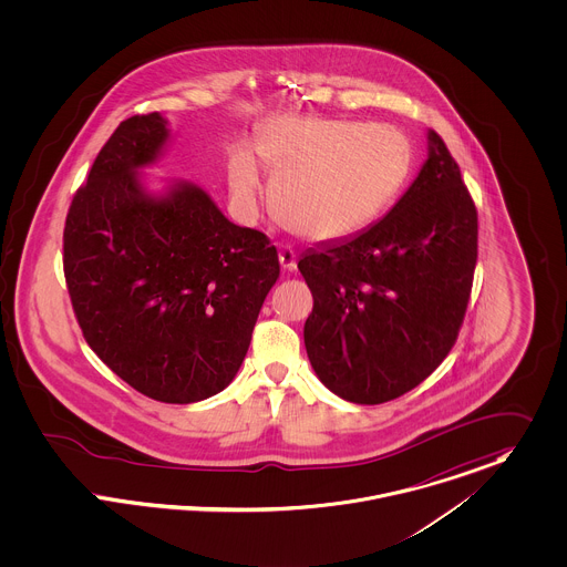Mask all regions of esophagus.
<instances>
[{
	"mask_svg": "<svg viewBox=\"0 0 567 567\" xmlns=\"http://www.w3.org/2000/svg\"><path fill=\"white\" fill-rule=\"evenodd\" d=\"M280 265L285 271H293L298 267V254L291 246L280 248Z\"/></svg>",
	"mask_w": 567,
	"mask_h": 567,
	"instance_id": "34e87169",
	"label": "esophagus"
}]
</instances>
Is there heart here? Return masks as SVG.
<instances>
[{"mask_svg":"<svg viewBox=\"0 0 567 567\" xmlns=\"http://www.w3.org/2000/svg\"><path fill=\"white\" fill-rule=\"evenodd\" d=\"M254 150L276 174L280 221L313 241H341L370 228L400 195L413 163L411 143L398 127L323 117L276 120L258 130ZM228 181L246 208L265 193L246 150L230 156Z\"/></svg>","mask_w":567,"mask_h":567,"instance_id":"b5f03b06","label":"heart"}]
</instances>
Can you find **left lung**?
<instances>
[{
	"instance_id": "8db88e82",
	"label": "left lung",
	"mask_w": 567,
	"mask_h": 567,
	"mask_svg": "<svg viewBox=\"0 0 567 567\" xmlns=\"http://www.w3.org/2000/svg\"><path fill=\"white\" fill-rule=\"evenodd\" d=\"M415 183L352 239L300 258L313 313L305 346L319 380L382 404L431 377L456 343L478 258V213L435 130Z\"/></svg>"
}]
</instances>
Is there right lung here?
<instances>
[{"instance_id": "add662e5", "label": "right lung", "mask_w": 567, "mask_h": 567, "mask_svg": "<svg viewBox=\"0 0 567 567\" xmlns=\"http://www.w3.org/2000/svg\"><path fill=\"white\" fill-rule=\"evenodd\" d=\"M165 124L134 115L104 143L64 219L63 269L91 350L138 393L189 404L239 372L280 262L199 187L145 195L136 167L156 158Z\"/></svg>"}]
</instances>
